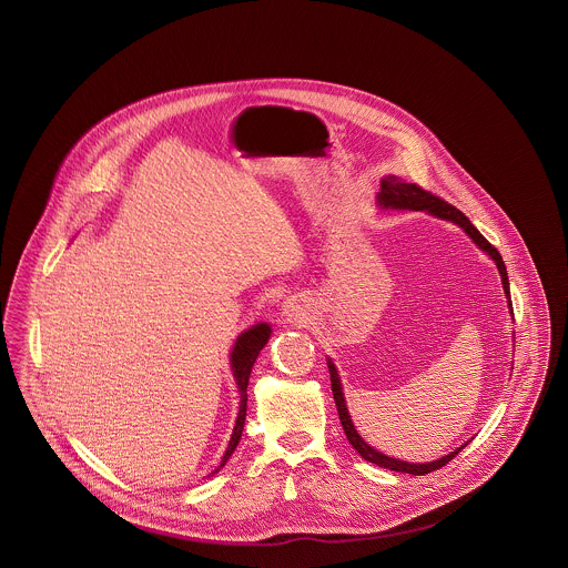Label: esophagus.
Segmentation results:
<instances>
[{
	"label": "esophagus",
	"mask_w": 568,
	"mask_h": 568,
	"mask_svg": "<svg viewBox=\"0 0 568 568\" xmlns=\"http://www.w3.org/2000/svg\"><path fill=\"white\" fill-rule=\"evenodd\" d=\"M281 317L285 324L292 325H304L308 322V313L306 308L296 302V300H287L283 302V308H281Z\"/></svg>",
	"instance_id": "esophagus-1"
}]
</instances>
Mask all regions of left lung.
I'll list each match as a JSON object with an SVG mask.
<instances>
[{"label":"left lung","instance_id":"obj_1","mask_svg":"<svg viewBox=\"0 0 568 568\" xmlns=\"http://www.w3.org/2000/svg\"><path fill=\"white\" fill-rule=\"evenodd\" d=\"M377 204L383 211H424L428 215L436 216V219H445V221H452L459 225L470 239L473 243L477 244L481 251H486L487 255L494 260L496 268L500 272V278H503V290L507 294V304H509V311L514 315V304H511V292H509V276H507V266L500 257V253L487 243L486 239L481 236V232L468 221V216L464 215L462 211H458L456 206L447 204L445 200L436 197L430 191L422 190L419 185L415 183H405L403 179L398 176H383L381 179V191L377 193ZM327 368H329V381H332V394H334V403L338 408V417H341V424H343V430L347 434V440L352 443L353 449L368 462L377 464L381 468H389V470H396V473H408V475H428L433 470L443 468L447 462L458 456L459 452L464 449V445L454 449L452 454L443 456V458L433 459V462H426V464H413V462H405V459L389 458L385 454L377 452L375 447H371L359 433L355 430L353 426L352 415L347 410V403H345V394H343V383L338 377V371L334 366L332 359H327Z\"/></svg>","mask_w":568,"mask_h":568}]
</instances>
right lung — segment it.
Listing matches in <instances>:
<instances>
[{"label":"right lung","mask_w":568,"mask_h":568,"mask_svg":"<svg viewBox=\"0 0 568 568\" xmlns=\"http://www.w3.org/2000/svg\"><path fill=\"white\" fill-rule=\"evenodd\" d=\"M271 334V325H253V327L244 329L243 334L236 338V343H234V347H232V353H230L232 373H234L239 392H241V408H239L236 426H234V433H232V438H230V443H227L225 456L221 459V466H225V462L230 459V456L234 454V449H236L239 443H241V436H243L244 430V419H246V385H248V375H251V368H253L257 355L264 349V345L268 343ZM221 466H219V468H221ZM219 468H216V470H219ZM215 473H213V475H215Z\"/></svg>","instance_id":"obj_1"}]
</instances>
